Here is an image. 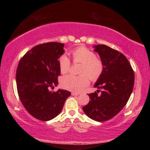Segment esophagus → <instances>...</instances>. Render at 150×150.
<instances>
[{"label":"esophagus","instance_id":"obj_1","mask_svg":"<svg viewBox=\"0 0 150 150\" xmlns=\"http://www.w3.org/2000/svg\"><path fill=\"white\" fill-rule=\"evenodd\" d=\"M79 95V93H74V92L71 93V95L73 96H78Z\"/></svg>","mask_w":150,"mask_h":150}]
</instances>
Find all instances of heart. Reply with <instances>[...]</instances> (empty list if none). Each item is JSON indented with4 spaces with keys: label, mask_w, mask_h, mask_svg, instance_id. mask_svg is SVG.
Masks as SVG:
<instances>
[{
    "label": "heart",
    "mask_w": 150,
    "mask_h": 150,
    "mask_svg": "<svg viewBox=\"0 0 150 150\" xmlns=\"http://www.w3.org/2000/svg\"><path fill=\"white\" fill-rule=\"evenodd\" d=\"M74 63H81L79 76L68 75L61 79V85L65 89L80 92L89 84L91 80H97L103 71V64L96 57L92 51L85 47L76 48L71 53ZM71 62L66 55H62L59 59V68L61 73L65 74L70 69Z\"/></svg>",
    "instance_id": "1"
}]
</instances>
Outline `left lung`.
I'll list each match as a JSON object with an SVG mask.
<instances>
[{
    "instance_id": "left-lung-1",
    "label": "left lung",
    "mask_w": 150,
    "mask_h": 150,
    "mask_svg": "<svg viewBox=\"0 0 150 150\" xmlns=\"http://www.w3.org/2000/svg\"><path fill=\"white\" fill-rule=\"evenodd\" d=\"M94 47L103 62V71L94 85L98 90L88 94L91 100L83 110L93 120L104 122L112 118L126 105L134 88V73L125 55L118 51L106 45Z\"/></svg>"
}]
</instances>
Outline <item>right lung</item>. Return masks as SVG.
I'll return each mask as SVG.
<instances>
[{
  "label": "right lung",
  "mask_w": 150,
  "mask_h": 150,
  "mask_svg": "<svg viewBox=\"0 0 150 150\" xmlns=\"http://www.w3.org/2000/svg\"><path fill=\"white\" fill-rule=\"evenodd\" d=\"M64 44L47 42L32 47L21 59L16 69L17 90L26 110L38 120L47 121L59 115L69 91H50L58 85L59 58Z\"/></svg>",
  "instance_id": "1"
}]
</instances>
